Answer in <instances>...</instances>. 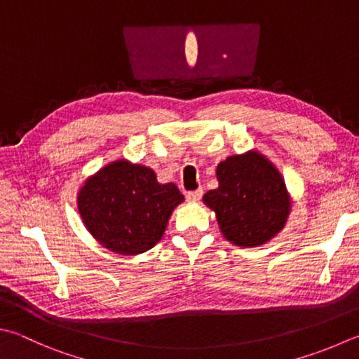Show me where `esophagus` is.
Segmentation results:
<instances>
[{
    "instance_id": "34e87169",
    "label": "esophagus",
    "mask_w": 359,
    "mask_h": 359,
    "mask_svg": "<svg viewBox=\"0 0 359 359\" xmlns=\"http://www.w3.org/2000/svg\"><path fill=\"white\" fill-rule=\"evenodd\" d=\"M186 197H187V200H191V201H200L201 197H203V189L200 187V189H197V191L187 192Z\"/></svg>"
}]
</instances>
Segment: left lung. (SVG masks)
Returning a JSON list of instances; mask_svg holds the SVG:
<instances>
[{
	"label": "left lung",
	"instance_id": "obj_1",
	"mask_svg": "<svg viewBox=\"0 0 359 359\" xmlns=\"http://www.w3.org/2000/svg\"><path fill=\"white\" fill-rule=\"evenodd\" d=\"M219 187L205 194L225 238L241 247H256L285 226L289 214L286 184L259 153L231 156L217 167Z\"/></svg>",
	"mask_w": 359,
	"mask_h": 359
}]
</instances>
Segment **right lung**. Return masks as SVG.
Instances as JSON below:
<instances>
[{
  "label": "right lung",
  "mask_w": 359,
  "mask_h": 359,
  "mask_svg": "<svg viewBox=\"0 0 359 359\" xmlns=\"http://www.w3.org/2000/svg\"><path fill=\"white\" fill-rule=\"evenodd\" d=\"M182 200L178 187L159 184L151 168L117 161L86 181L78 209L87 229L106 248L137 255L161 241Z\"/></svg>",
  "instance_id": "add662e5"
}]
</instances>
